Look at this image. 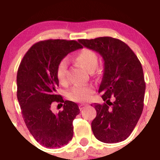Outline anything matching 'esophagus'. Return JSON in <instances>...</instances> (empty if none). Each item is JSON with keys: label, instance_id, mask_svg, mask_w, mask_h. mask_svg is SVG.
I'll list each match as a JSON object with an SVG mask.
<instances>
[{"label": "esophagus", "instance_id": "obj_1", "mask_svg": "<svg viewBox=\"0 0 160 160\" xmlns=\"http://www.w3.org/2000/svg\"><path fill=\"white\" fill-rule=\"evenodd\" d=\"M87 106V104H80V106H79V107H80V110H83V109H84Z\"/></svg>", "mask_w": 160, "mask_h": 160}]
</instances>
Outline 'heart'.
<instances>
[{
    "instance_id": "obj_1",
    "label": "heart",
    "mask_w": 160,
    "mask_h": 160,
    "mask_svg": "<svg viewBox=\"0 0 160 160\" xmlns=\"http://www.w3.org/2000/svg\"><path fill=\"white\" fill-rule=\"evenodd\" d=\"M74 60L76 62L83 67L88 71H93L98 65V56L93 50L89 48H83L76 54ZM67 62L65 59L60 60L56 69V77L58 82L62 85L67 83ZM94 92L93 86H77L68 92L70 100L75 102H86L90 100Z\"/></svg>"
}]
</instances>
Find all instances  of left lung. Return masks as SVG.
<instances>
[{
  "mask_svg": "<svg viewBox=\"0 0 160 160\" xmlns=\"http://www.w3.org/2000/svg\"><path fill=\"white\" fill-rule=\"evenodd\" d=\"M79 42L100 53L104 60L98 92L105 102L94 103L97 117L91 123L94 136L106 143L125 140L143 110L146 83L140 61L128 45L119 39L102 37ZM111 97L113 102H110Z\"/></svg>",
  "mask_w": 160,
  "mask_h": 160,
  "instance_id": "1",
  "label": "left lung"
}]
</instances>
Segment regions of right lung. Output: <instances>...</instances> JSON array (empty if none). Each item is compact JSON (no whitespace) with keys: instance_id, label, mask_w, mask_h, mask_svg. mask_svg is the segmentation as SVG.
Segmentation results:
<instances>
[{"instance_id":"obj_1","label":"right lung","mask_w":160,"mask_h":160,"mask_svg":"<svg viewBox=\"0 0 160 160\" xmlns=\"http://www.w3.org/2000/svg\"><path fill=\"white\" fill-rule=\"evenodd\" d=\"M82 48L76 40H42L28 50L18 67L17 97L23 119L43 147H63L73 137V121L80 110L76 102L63 100L57 93L56 69L69 53ZM55 102L64 103V110L58 114L51 110Z\"/></svg>"}]
</instances>
